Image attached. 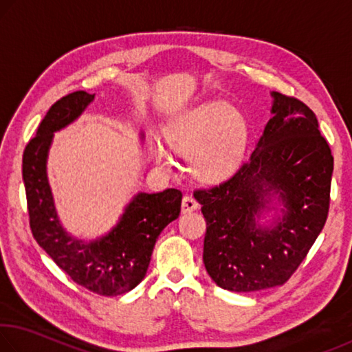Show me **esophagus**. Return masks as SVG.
I'll use <instances>...</instances> for the list:
<instances>
[{
	"label": "esophagus",
	"mask_w": 352,
	"mask_h": 352,
	"mask_svg": "<svg viewBox=\"0 0 352 352\" xmlns=\"http://www.w3.org/2000/svg\"><path fill=\"white\" fill-rule=\"evenodd\" d=\"M199 208V201L195 200L192 195H184L183 200H182V212L183 214H188V212H192Z\"/></svg>",
	"instance_id": "obj_1"
}]
</instances>
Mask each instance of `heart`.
I'll return each mask as SVG.
<instances>
[{
	"label": "heart",
	"instance_id": "obj_1",
	"mask_svg": "<svg viewBox=\"0 0 352 352\" xmlns=\"http://www.w3.org/2000/svg\"><path fill=\"white\" fill-rule=\"evenodd\" d=\"M168 141L178 152L189 155V164L205 180H220L233 174L245 153L248 124L228 102H210L184 113L170 124ZM157 162L170 168L162 146L153 147Z\"/></svg>",
	"mask_w": 352,
	"mask_h": 352
}]
</instances>
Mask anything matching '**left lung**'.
Returning <instances> with one entry per match:
<instances>
[{"label": "left lung", "mask_w": 352, "mask_h": 352, "mask_svg": "<svg viewBox=\"0 0 352 352\" xmlns=\"http://www.w3.org/2000/svg\"><path fill=\"white\" fill-rule=\"evenodd\" d=\"M272 96L273 116L247 162L228 180L194 190L206 220L205 269L225 290L287 283L329 212L333 157L317 116L300 99ZM273 195L283 201V219L261 227Z\"/></svg>", "instance_id": "obj_1"}]
</instances>
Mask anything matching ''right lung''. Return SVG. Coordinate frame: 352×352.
I'll list each match as a JSON object with an SVG mask.
<instances>
[{
  "mask_svg": "<svg viewBox=\"0 0 352 352\" xmlns=\"http://www.w3.org/2000/svg\"><path fill=\"white\" fill-rule=\"evenodd\" d=\"M94 94L74 91L58 99L40 122L23 153L29 225L34 239L52 261L82 287L104 296L135 289L146 276L155 242L180 216L182 190L136 194L109 234L91 242L71 237L58 222L46 175L47 151L54 132L80 116Z\"/></svg>",
  "mask_w": 352,
  "mask_h": 352,
  "instance_id": "right-lung-1",
  "label": "right lung"
}]
</instances>
